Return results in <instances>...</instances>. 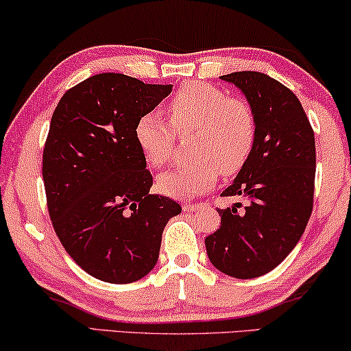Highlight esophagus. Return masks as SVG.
Returning <instances> with one entry per match:
<instances>
[{"instance_id": "34e87169", "label": "esophagus", "mask_w": 351, "mask_h": 351, "mask_svg": "<svg viewBox=\"0 0 351 351\" xmlns=\"http://www.w3.org/2000/svg\"><path fill=\"white\" fill-rule=\"evenodd\" d=\"M202 206H204V204H194V202H186V204H182L184 211H197L200 210Z\"/></svg>"}]
</instances>
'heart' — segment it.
I'll return each instance as SVG.
<instances>
[{
  "label": "heart",
  "instance_id": "1",
  "mask_svg": "<svg viewBox=\"0 0 351 351\" xmlns=\"http://www.w3.org/2000/svg\"><path fill=\"white\" fill-rule=\"evenodd\" d=\"M170 122L146 112L135 124V140L145 159L162 167L171 159L176 133L195 132L191 152L195 160L178 165L157 178L167 195L191 197L210 189L218 175L234 176L243 169L256 140V117L248 101L227 97L206 82H189L169 103Z\"/></svg>",
  "mask_w": 351,
  "mask_h": 351
}]
</instances>
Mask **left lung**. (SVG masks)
<instances>
[{
    "instance_id": "8db88e82",
    "label": "left lung",
    "mask_w": 351,
    "mask_h": 351,
    "mask_svg": "<svg viewBox=\"0 0 351 351\" xmlns=\"http://www.w3.org/2000/svg\"><path fill=\"white\" fill-rule=\"evenodd\" d=\"M245 93L256 117L253 151L221 197L250 202L218 210L221 226L205 239L211 264L234 278L274 270L298 245L313 208L315 135L299 98L258 71L221 76Z\"/></svg>"
}]
</instances>
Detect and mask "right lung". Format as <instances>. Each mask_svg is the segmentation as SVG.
<instances>
[{"mask_svg": "<svg viewBox=\"0 0 351 351\" xmlns=\"http://www.w3.org/2000/svg\"><path fill=\"white\" fill-rule=\"evenodd\" d=\"M121 73H100L63 93L43 152L53 230L75 263L108 283L154 269L162 232L180 204L152 195L135 124L171 92Z\"/></svg>", "mask_w": 351, "mask_h": 351, "instance_id": "right-lung-1", "label": "right lung"}]
</instances>
